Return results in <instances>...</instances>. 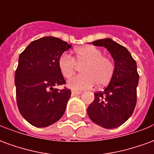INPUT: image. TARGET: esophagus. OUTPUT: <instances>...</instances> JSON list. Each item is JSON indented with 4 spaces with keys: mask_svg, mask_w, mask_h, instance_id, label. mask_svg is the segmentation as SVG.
<instances>
[{
    "mask_svg": "<svg viewBox=\"0 0 154 154\" xmlns=\"http://www.w3.org/2000/svg\"><path fill=\"white\" fill-rule=\"evenodd\" d=\"M81 93H82V91H72V96H77V95H79Z\"/></svg>",
    "mask_w": 154,
    "mask_h": 154,
    "instance_id": "obj_1",
    "label": "esophagus"
}]
</instances>
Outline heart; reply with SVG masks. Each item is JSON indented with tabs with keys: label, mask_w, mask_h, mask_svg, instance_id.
Listing matches in <instances>:
<instances>
[{
	"label": "heart",
	"mask_w": 154,
	"mask_h": 154,
	"mask_svg": "<svg viewBox=\"0 0 154 154\" xmlns=\"http://www.w3.org/2000/svg\"><path fill=\"white\" fill-rule=\"evenodd\" d=\"M58 68L65 78H70L81 67L82 74L68 81V86L74 90L91 88L94 84L103 87L110 82L115 72V63L95 46H84L77 48L72 57L63 53L58 58Z\"/></svg>",
	"instance_id": "obj_1"
}]
</instances>
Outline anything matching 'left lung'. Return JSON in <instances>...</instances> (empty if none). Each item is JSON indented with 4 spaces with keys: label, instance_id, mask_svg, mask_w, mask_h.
I'll return each instance as SVG.
<instances>
[{
    "label": "left lung",
    "instance_id": "1",
    "mask_svg": "<svg viewBox=\"0 0 154 154\" xmlns=\"http://www.w3.org/2000/svg\"><path fill=\"white\" fill-rule=\"evenodd\" d=\"M107 48L115 60V72L105 90L95 92L87 108L90 119L106 129H114L125 122L135 108L139 73L135 60L127 48L110 38L92 42Z\"/></svg>",
    "mask_w": 154,
    "mask_h": 154
}]
</instances>
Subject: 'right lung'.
<instances>
[{
	"mask_svg": "<svg viewBox=\"0 0 154 154\" xmlns=\"http://www.w3.org/2000/svg\"><path fill=\"white\" fill-rule=\"evenodd\" d=\"M70 48L67 42L48 36L33 41L20 55L16 102L20 113L32 125L47 127L63 116L71 90L54 87L66 84L57 62Z\"/></svg>",
	"mask_w": 154,
	"mask_h": 154,
	"instance_id": "add662e5",
	"label": "right lung"
}]
</instances>
